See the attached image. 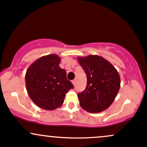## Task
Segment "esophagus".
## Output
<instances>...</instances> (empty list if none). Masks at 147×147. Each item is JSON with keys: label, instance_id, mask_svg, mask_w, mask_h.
<instances>
[{"label": "esophagus", "instance_id": "obj_1", "mask_svg": "<svg viewBox=\"0 0 147 147\" xmlns=\"http://www.w3.org/2000/svg\"><path fill=\"white\" fill-rule=\"evenodd\" d=\"M76 80L75 79L72 80V83H73V85H74V86H75V85H76Z\"/></svg>", "mask_w": 147, "mask_h": 147}]
</instances>
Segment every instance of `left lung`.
I'll list each match as a JSON object with an SVG mask.
<instances>
[{
    "instance_id": "obj_1",
    "label": "left lung",
    "mask_w": 147,
    "mask_h": 147,
    "mask_svg": "<svg viewBox=\"0 0 147 147\" xmlns=\"http://www.w3.org/2000/svg\"><path fill=\"white\" fill-rule=\"evenodd\" d=\"M78 61L87 75L86 90L78 94L80 106L90 113L105 111L119 91V74L109 61L99 55L78 57Z\"/></svg>"
}]
</instances>
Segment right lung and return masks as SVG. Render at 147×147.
<instances>
[{
    "instance_id": "1",
    "label": "right lung",
    "mask_w": 147,
    "mask_h": 147,
    "mask_svg": "<svg viewBox=\"0 0 147 147\" xmlns=\"http://www.w3.org/2000/svg\"><path fill=\"white\" fill-rule=\"evenodd\" d=\"M57 55L42 56L29 67L25 75L26 88L31 100L42 109L54 110L62 105L66 93L74 88L67 72L59 67Z\"/></svg>"
}]
</instances>
